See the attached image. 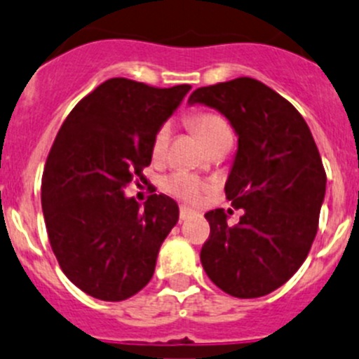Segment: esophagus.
<instances>
[{
    "instance_id": "obj_1",
    "label": "esophagus",
    "mask_w": 359,
    "mask_h": 359,
    "mask_svg": "<svg viewBox=\"0 0 359 359\" xmlns=\"http://www.w3.org/2000/svg\"><path fill=\"white\" fill-rule=\"evenodd\" d=\"M194 215H196V211H192L190 208L187 206H182L180 208V220H189V218H192Z\"/></svg>"
}]
</instances>
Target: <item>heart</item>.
Masks as SVG:
<instances>
[{"label":"heart","mask_w":359,"mask_h":359,"mask_svg":"<svg viewBox=\"0 0 359 359\" xmlns=\"http://www.w3.org/2000/svg\"><path fill=\"white\" fill-rule=\"evenodd\" d=\"M190 123H192L194 130L199 134V137L203 139L206 146L211 141H215L218 135L229 132V126L224 121V118H220L218 114H213V112H201V114H196ZM169 139L170 123H163L158 130H156L155 137H153V155L162 156L163 151L167 149V144H169ZM165 190L169 194H172V196L180 197V199L194 203L206 190V183L201 182L199 177L194 176V174L176 172L165 180Z\"/></svg>","instance_id":"heart-1"}]
</instances>
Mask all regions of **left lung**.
<instances>
[{
  "mask_svg": "<svg viewBox=\"0 0 359 359\" xmlns=\"http://www.w3.org/2000/svg\"><path fill=\"white\" fill-rule=\"evenodd\" d=\"M189 104L218 111L238 135L225 197L243 215L233 227L220 208L204 215V271L234 298L269 294L298 271L317 234L326 172L312 132L292 104L250 77L199 88Z\"/></svg>",
  "mask_w": 359,
  "mask_h": 359,
  "instance_id": "1",
  "label": "left lung"
}]
</instances>
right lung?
<instances>
[{"label":"right lung","mask_w":359,"mask_h":359,"mask_svg":"<svg viewBox=\"0 0 359 359\" xmlns=\"http://www.w3.org/2000/svg\"><path fill=\"white\" fill-rule=\"evenodd\" d=\"M190 88L109 79L72 109L54 139L42 177L47 234L68 280L93 298L123 302L155 273L180 208L163 194L142 208L123 189L144 177L156 130Z\"/></svg>","instance_id":"add662e5"}]
</instances>
